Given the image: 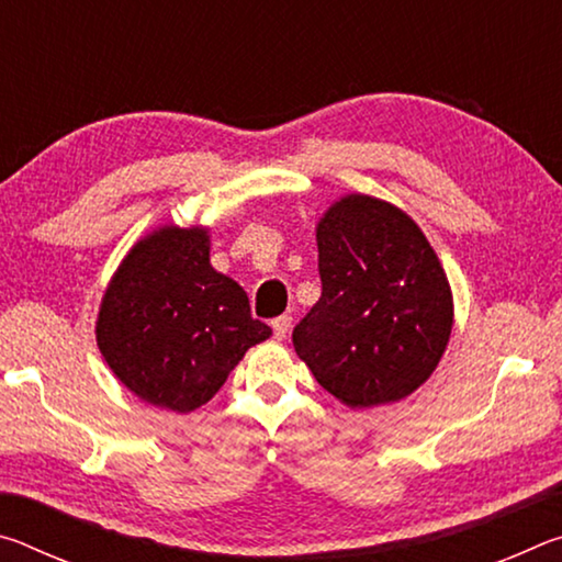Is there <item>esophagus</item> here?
Returning <instances> with one entry per match:
<instances>
[{"instance_id": "esophagus-1", "label": "esophagus", "mask_w": 562, "mask_h": 562, "mask_svg": "<svg viewBox=\"0 0 562 562\" xmlns=\"http://www.w3.org/2000/svg\"><path fill=\"white\" fill-rule=\"evenodd\" d=\"M270 325H272V335L278 337V339H282L284 335H288V329L292 325V317L290 315H280V317H274Z\"/></svg>"}]
</instances>
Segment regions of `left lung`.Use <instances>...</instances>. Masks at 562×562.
<instances>
[{"label": "left lung", "mask_w": 562, "mask_h": 562, "mask_svg": "<svg viewBox=\"0 0 562 562\" xmlns=\"http://www.w3.org/2000/svg\"><path fill=\"white\" fill-rule=\"evenodd\" d=\"M322 294L292 345L317 382L351 408L398 402L422 386L451 337L449 280L398 207L341 198L317 227Z\"/></svg>", "instance_id": "obj_1"}]
</instances>
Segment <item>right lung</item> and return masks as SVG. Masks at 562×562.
<instances>
[{
	"instance_id": "right-lung-1",
	"label": "right lung",
	"mask_w": 562,
	"mask_h": 562,
	"mask_svg": "<svg viewBox=\"0 0 562 562\" xmlns=\"http://www.w3.org/2000/svg\"><path fill=\"white\" fill-rule=\"evenodd\" d=\"M201 227L140 240L103 294L97 339L111 372L144 402L193 412L272 329L235 280L211 268Z\"/></svg>"
}]
</instances>
